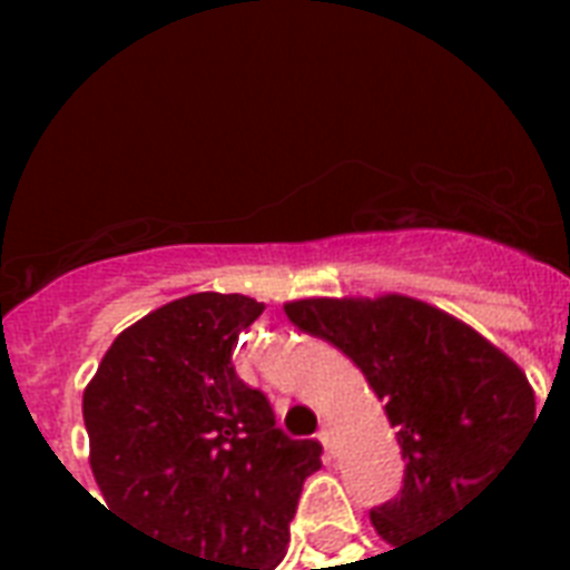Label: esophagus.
<instances>
[{
	"instance_id": "1",
	"label": "esophagus",
	"mask_w": 570,
	"mask_h": 570,
	"mask_svg": "<svg viewBox=\"0 0 570 570\" xmlns=\"http://www.w3.org/2000/svg\"><path fill=\"white\" fill-rule=\"evenodd\" d=\"M316 438H320V443L325 446V450H328V455H331V429H328V425H322Z\"/></svg>"
}]
</instances>
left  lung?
<instances>
[{
    "mask_svg": "<svg viewBox=\"0 0 570 570\" xmlns=\"http://www.w3.org/2000/svg\"><path fill=\"white\" fill-rule=\"evenodd\" d=\"M284 311L361 366L396 429L402 491L370 512L393 550L468 503L535 425V393L521 366L441 307L387 293L298 298Z\"/></svg>",
    "mask_w": 570,
    "mask_h": 570,
    "instance_id": "8db88e82",
    "label": "left lung"
}]
</instances>
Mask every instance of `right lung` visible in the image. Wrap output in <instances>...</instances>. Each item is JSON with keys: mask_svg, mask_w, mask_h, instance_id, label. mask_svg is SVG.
I'll list each match as a JSON object with an SVG mask.
<instances>
[{"mask_svg": "<svg viewBox=\"0 0 570 570\" xmlns=\"http://www.w3.org/2000/svg\"><path fill=\"white\" fill-rule=\"evenodd\" d=\"M266 311L195 293L120 331L82 393L91 470L120 521L191 570H275L320 441H293L233 370L236 337Z\"/></svg>", "mask_w": 570, "mask_h": 570, "instance_id": "1", "label": "right lung"}]
</instances>
